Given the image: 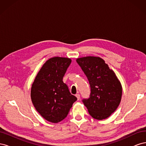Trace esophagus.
<instances>
[{"mask_svg":"<svg viewBox=\"0 0 146 146\" xmlns=\"http://www.w3.org/2000/svg\"><path fill=\"white\" fill-rule=\"evenodd\" d=\"M76 96L77 97V100H80V94H77L76 95Z\"/></svg>","mask_w":146,"mask_h":146,"instance_id":"obj_1","label":"esophagus"}]
</instances>
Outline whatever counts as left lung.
I'll return each mask as SVG.
<instances>
[{
	"instance_id": "obj_1",
	"label": "left lung",
	"mask_w": 146,
	"mask_h": 146,
	"mask_svg": "<svg viewBox=\"0 0 146 146\" xmlns=\"http://www.w3.org/2000/svg\"><path fill=\"white\" fill-rule=\"evenodd\" d=\"M86 76L91 87L90 98L83 102L92 117L102 120L116 111L120 104L122 87L116 74L99 56L76 60Z\"/></svg>"
}]
</instances>
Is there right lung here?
<instances>
[{
    "label": "right lung",
    "instance_id": "add662e5",
    "mask_svg": "<svg viewBox=\"0 0 146 146\" xmlns=\"http://www.w3.org/2000/svg\"><path fill=\"white\" fill-rule=\"evenodd\" d=\"M71 61L60 56L48 59L33 82L32 102L36 111L48 122L58 123L63 120L77 99L63 81Z\"/></svg>",
    "mask_w": 146,
    "mask_h": 146
}]
</instances>
